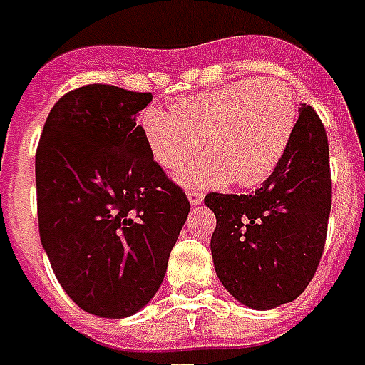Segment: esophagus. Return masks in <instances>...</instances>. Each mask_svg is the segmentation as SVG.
Here are the masks:
<instances>
[{"label":"esophagus","mask_w":365,"mask_h":365,"mask_svg":"<svg viewBox=\"0 0 365 365\" xmlns=\"http://www.w3.org/2000/svg\"><path fill=\"white\" fill-rule=\"evenodd\" d=\"M186 196H188V202L192 205L202 204V200H204V192H200V190H188Z\"/></svg>","instance_id":"1"}]
</instances>
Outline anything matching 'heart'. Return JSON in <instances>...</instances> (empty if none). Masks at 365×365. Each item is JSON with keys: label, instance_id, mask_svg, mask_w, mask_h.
Segmentation results:
<instances>
[{"label": "heart", "instance_id": "obj_1", "mask_svg": "<svg viewBox=\"0 0 365 365\" xmlns=\"http://www.w3.org/2000/svg\"><path fill=\"white\" fill-rule=\"evenodd\" d=\"M171 111L150 106L138 117L153 160L180 169L205 146L210 150L179 175L186 186H238L264 182L281 163L297 127V100L279 81L229 82L186 96Z\"/></svg>", "mask_w": 365, "mask_h": 365}]
</instances>
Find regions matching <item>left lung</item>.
<instances>
[{"instance_id":"obj_1","label":"left lung","mask_w":365,"mask_h":365,"mask_svg":"<svg viewBox=\"0 0 365 365\" xmlns=\"http://www.w3.org/2000/svg\"><path fill=\"white\" fill-rule=\"evenodd\" d=\"M212 256L219 281L252 309L302 294L322 259L331 213L329 142L322 119L302 103L281 163L252 194L210 192Z\"/></svg>"}]
</instances>
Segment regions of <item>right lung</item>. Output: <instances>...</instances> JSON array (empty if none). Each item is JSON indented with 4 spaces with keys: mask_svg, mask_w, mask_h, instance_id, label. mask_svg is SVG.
Masks as SVG:
<instances>
[{
    "mask_svg": "<svg viewBox=\"0 0 365 365\" xmlns=\"http://www.w3.org/2000/svg\"><path fill=\"white\" fill-rule=\"evenodd\" d=\"M150 101L111 84L71 90L36 150L43 250L71 300L100 317H128L152 300L190 212L136 123Z\"/></svg>",
    "mask_w": 365,
    "mask_h": 365,
    "instance_id": "1",
    "label": "right lung"
}]
</instances>
